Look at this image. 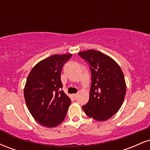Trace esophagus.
I'll use <instances>...</instances> for the list:
<instances>
[{
	"label": "esophagus",
	"mask_w": 150,
	"mask_h": 150,
	"mask_svg": "<svg viewBox=\"0 0 150 150\" xmlns=\"http://www.w3.org/2000/svg\"><path fill=\"white\" fill-rule=\"evenodd\" d=\"M73 97H74V99H76L77 97V94H73Z\"/></svg>",
	"instance_id": "1"
}]
</instances>
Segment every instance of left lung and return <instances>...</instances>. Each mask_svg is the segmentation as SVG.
<instances>
[{"mask_svg":"<svg viewBox=\"0 0 150 150\" xmlns=\"http://www.w3.org/2000/svg\"><path fill=\"white\" fill-rule=\"evenodd\" d=\"M78 55L87 62L92 74L89 99L82 109L87 116L104 121L123 104L126 92L124 75L116 62L104 53L92 49Z\"/></svg>","mask_w":150,"mask_h":150,"instance_id":"1","label":"left lung"}]
</instances>
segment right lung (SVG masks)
Listing matches in <instances>:
<instances>
[{"label":"right lung","instance_id":"1","mask_svg":"<svg viewBox=\"0 0 150 150\" xmlns=\"http://www.w3.org/2000/svg\"><path fill=\"white\" fill-rule=\"evenodd\" d=\"M72 54L53 55L38 63L31 70L24 89L27 108L39 123L57 126L66 116L71 101L65 94L61 80L64 64Z\"/></svg>","mask_w":150,"mask_h":150}]
</instances>
